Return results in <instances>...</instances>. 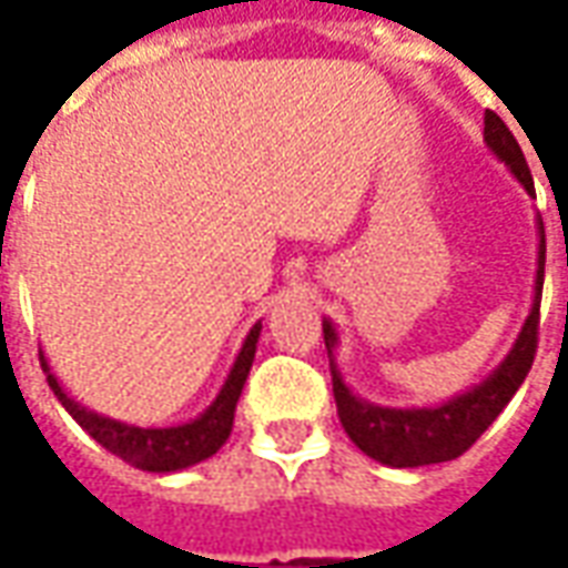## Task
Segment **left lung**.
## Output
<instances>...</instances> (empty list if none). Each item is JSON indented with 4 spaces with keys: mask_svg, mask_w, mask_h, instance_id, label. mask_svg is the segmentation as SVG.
I'll list each match as a JSON object with an SVG mask.
<instances>
[{
    "mask_svg": "<svg viewBox=\"0 0 568 568\" xmlns=\"http://www.w3.org/2000/svg\"><path fill=\"white\" fill-rule=\"evenodd\" d=\"M484 142L489 151L505 161V166L517 175V182L526 187V194L536 197L532 173L526 166V158L514 133L505 128L496 112L484 115ZM568 264V255H566ZM541 285H545V224L538 219V271H536V301L526 316L524 328L514 341L511 353L505 356L499 368L487 381L471 386L468 393L453 395L450 402L438 407H381L365 398H356L334 365V346L337 332L328 320L322 322L325 346L332 356V386L337 402V417L344 423L346 435L353 438L358 450L368 453L371 459L393 468H417V465L450 463L463 456L475 444L489 423L499 417L514 393L520 389L526 374L532 368L538 346V307H541Z\"/></svg>",
    "mask_w": 568,
    "mask_h": 568,
    "instance_id": "left-lung-1",
    "label": "left lung"
}]
</instances>
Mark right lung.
I'll return each mask as SVG.
<instances>
[{"label":"right lung","mask_w":568,"mask_h":568,"mask_svg":"<svg viewBox=\"0 0 568 568\" xmlns=\"http://www.w3.org/2000/svg\"><path fill=\"white\" fill-rule=\"evenodd\" d=\"M261 322L252 325V332L246 334L243 341V349L236 356L234 368L224 381L222 393L215 395L212 402L197 419H191L185 426H170V428H140L128 426V423H118V419H109L103 414H93L88 407H81L75 398H69L63 393V386L57 383V377L48 368V362L42 356V368L48 371V386L54 389V395L60 398V405L67 407L72 419L79 423L88 435H91L97 444H103L105 450L121 456L124 463L136 465L142 471H158V475H166V471H179V468H187V465H197L203 459H210L212 453L222 447L231 428H234V410L236 402H240V393H243V383L248 377V368H252V358H255V346H258Z\"/></svg>","instance_id":"right-lung-1"}]
</instances>
